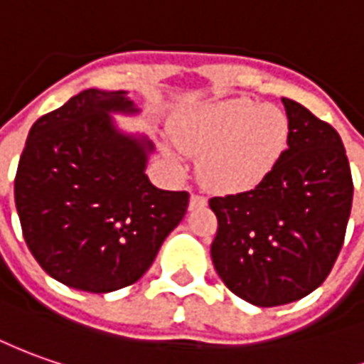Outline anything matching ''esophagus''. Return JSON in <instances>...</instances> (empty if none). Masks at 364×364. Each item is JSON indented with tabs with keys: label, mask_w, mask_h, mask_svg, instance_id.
Here are the masks:
<instances>
[{
	"label": "esophagus",
	"mask_w": 364,
	"mask_h": 364,
	"mask_svg": "<svg viewBox=\"0 0 364 364\" xmlns=\"http://www.w3.org/2000/svg\"><path fill=\"white\" fill-rule=\"evenodd\" d=\"M207 205V199L205 197H201V195H195L193 193L191 195V199H189V209H201V207H205Z\"/></svg>",
	"instance_id": "esophagus-1"
}]
</instances>
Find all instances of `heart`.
<instances>
[{
	"label": "heart",
	"mask_w": 364,
	"mask_h": 364,
	"mask_svg": "<svg viewBox=\"0 0 364 364\" xmlns=\"http://www.w3.org/2000/svg\"><path fill=\"white\" fill-rule=\"evenodd\" d=\"M173 139L181 151L201 157L199 175L209 189L237 195L275 171L289 147L291 123L279 107L237 97L185 115L173 125Z\"/></svg>",
	"instance_id": "obj_1"
}]
</instances>
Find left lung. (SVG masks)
Wrapping results in <instances>:
<instances>
[{
    "instance_id": "left-lung-1",
    "label": "left lung",
    "mask_w": 364,
    "mask_h": 364,
    "mask_svg": "<svg viewBox=\"0 0 364 364\" xmlns=\"http://www.w3.org/2000/svg\"><path fill=\"white\" fill-rule=\"evenodd\" d=\"M291 139L283 159L251 191L213 197L215 271L229 291L257 306L313 293L345 241L353 179L338 133L283 97Z\"/></svg>"
}]
</instances>
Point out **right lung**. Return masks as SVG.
<instances>
[{
    "label": "right lung",
    "mask_w": 364,
    "mask_h": 364,
    "mask_svg": "<svg viewBox=\"0 0 364 364\" xmlns=\"http://www.w3.org/2000/svg\"><path fill=\"white\" fill-rule=\"evenodd\" d=\"M115 113H139L127 91H81L33 123L17 165L29 251L47 275L87 293L139 281L189 205L187 191L149 181L155 147L121 131Z\"/></svg>",
    "instance_id": "1"
}]
</instances>
